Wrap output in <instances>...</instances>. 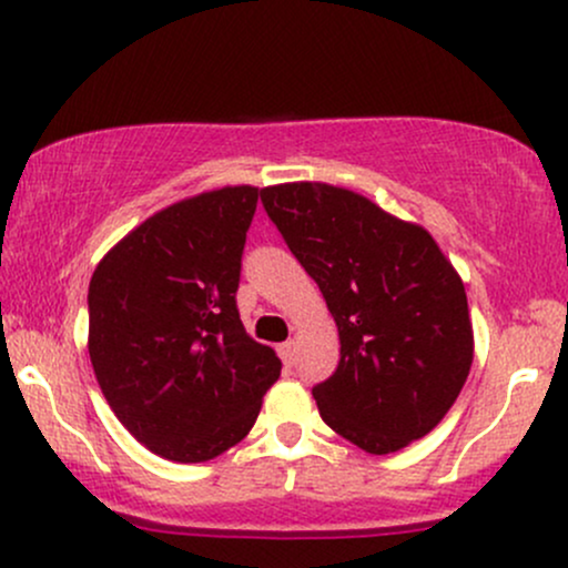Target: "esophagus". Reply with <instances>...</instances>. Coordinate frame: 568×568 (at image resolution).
I'll list each match as a JSON object with an SVG mask.
<instances>
[{
    "mask_svg": "<svg viewBox=\"0 0 568 568\" xmlns=\"http://www.w3.org/2000/svg\"><path fill=\"white\" fill-rule=\"evenodd\" d=\"M277 355H280V361L285 363V366H293V342L280 344V347H277Z\"/></svg>",
    "mask_w": 568,
    "mask_h": 568,
    "instance_id": "esophagus-1",
    "label": "esophagus"
}]
</instances>
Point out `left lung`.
I'll use <instances>...</instances> for the list:
<instances>
[{
  "label": "left lung",
  "mask_w": 568,
  "mask_h": 568,
  "mask_svg": "<svg viewBox=\"0 0 568 568\" xmlns=\"http://www.w3.org/2000/svg\"><path fill=\"white\" fill-rule=\"evenodd\" d=\"M262 202L338 328V366L312 387L325 425L368 454L425 438L473 366L465 285L433 234L317 181Z\"/></svg>",
  "instance_id": "8db88e82"
}]
</instances>
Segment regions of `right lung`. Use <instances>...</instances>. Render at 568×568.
<instances>
[{"instance_id": "add662e5", "label": "right lung", "mask_w": 568, "mask_h": 568, "mask_svg": "<svg viewBox=\"0 0 568 568\" xmlns=\"http://www.w3.org/2000/svg\"><path fill=\"white\" fill-rule=\"evenodd\" d=\"M256 186L202 192L154 213L95 266L90 363L135 440L171 462H207L251 433L280 357L240 321Z\"/></svg>"}]
</instances>
